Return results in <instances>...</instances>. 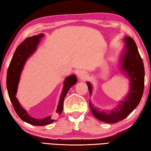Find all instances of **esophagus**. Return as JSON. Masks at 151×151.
Segmentation results:
<instances>
[{
  "mask_svg": "<svg viewBox=\"0 0 151 151\" xmlns=\"http://www.w3.org/2000/svg\"><path fill=\"white\" fill-rule=\"evenodd\" d=\"M87 76V73L84 70H81L78 73V78L79 79H84Z\"/></svg>",
  "mask_w": 151,
  "mask_h": 151,
  "instance_id": "34e87169",
  "label": "esophagus"
}]
</instances>
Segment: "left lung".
Segmentation results:
<instances>
[{"label": "left lung", "mask_w": 151, "mask_h": 151, "mask_svg": "<svg viewBox=\"0 0 151 151\" xmlns=\"http://www.w3.org/2000/svg\"><path fill=\"white\" fill-rule=\"evenodd\" d=\"M124 49L120 58L119 67L121 73L129 80V92L116 106L111 110H100L89 102V107L93 116L104 123H115L126 118L137 106L142 99L144 90L145 69L143 60L138 52L135 41L130 37L123 39ZM89 94L93 92L92 84L87 82Z\"/></svg>", "instance_id": "8db88e82"}]
</instances>
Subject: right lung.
Listing matches in <instances>:
<instances>
[{
  "label": "right lung",
  "mask_w": 151,
  "mask_h": 151,
  "mask_svg": "<svg viewBox=\"0 0 151 151\" xmlns=\"http://www.w3.org/2000/svg\"><path fill=\"white\" fill-rule=\"evenodd\" d=\"M43 36V34H40L37 36L28 37L21 45H19L16 49L11 62L9 63L7 73V78H6V86H7L8 95L15 112L22 121L35 126H45L53 123L55 120L51 119V115L42 119H36L31 117L27 113V110L19 103L18 99L16 97V94H17L21 72L23 69L24 64L27 60L36 52L38 45ZM76 82H77V78L75 75L67 76L64 80L63 89L60 95L57 110H56L58 114L60 115L62 113L64 99L69 89L75 85Z\"/></svg>",
  "instance_id": "1"
}]
</instances>
